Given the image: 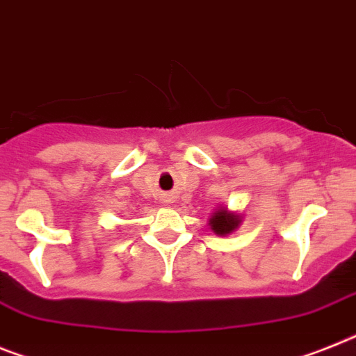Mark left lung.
<instances>
[{
  "label": "left lung",
  "mask_w": 356,
  "mask_h": 356,
  "mask_svg": "<svg viewBox=\"0 0 356 356\" xmlns=\"http://www.w3.org/2000/svg\"><path fill=\"white\" fill-rule=\"evenodd\" d=\"M239 223H241V218L238 214H234V212H229L227 209H218L209 220L211 229L218 236H227V234L234 232L239 227Z\"/></svg>",
  "instance_id": "obj_1"
}]
</instances>
